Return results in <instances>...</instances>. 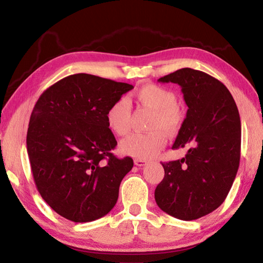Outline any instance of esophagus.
Returning <instances> with one entry per match:
<instances>
[{
    "instance_id": "1",
    "label": "esophagus",
    "mask_w": 263,
    "mask_h": 263,
    "mask_svg": "<svg viewBox=\"0 0 263 263\" xmlns=\"http://www.w3.org/2000/svg\"><path fill=\"white\" fill-rule=\"evenodd\" d=\"M147 163V161L146 160H142V159H135V164L138 167H142L145 166V164Z\"/></svg>"
}]
</instances>
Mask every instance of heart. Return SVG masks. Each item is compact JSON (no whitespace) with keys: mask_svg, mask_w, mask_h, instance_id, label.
<instances>
[{"mask_svg":"<svg viewBox=\"0 0 263 263\" xmlns=\"http://www.w3.org/2000/svg\"><path fill=\"white\" fill-rule=\"evenodd\" d=\"M137 101L141 105L154 111L149 133H132L121 142L125 154L137 159H151L161 151L167 142V136L179 131L182 123L181 110L177 105L174 91L157 84H145L136 92ZM131 103L126 97L116 100L106 111V123L117 136H125L131 126Z\"/></svg>","mask_w":263,"mask_h":263,"instance_id":"b5f03b06","label":"heart"}]
</instances>
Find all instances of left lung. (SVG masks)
I'll return each mask as SVG.
<instances>
[{"instance_id": "left-lung-1", "label": "left lung", "mask_w": 263, "mask_h": 263, "mask_svg": "<svg viewBox=\"0 0 263 263\" xmlns=\"http://www.w3.org/2000/svg\"><path fill=\"white\" fill-rule=\"evenodd\" d=\"M158 81L179 84L188 111L173 145L186 154L162 163L155 202L177 219L195 220L215 211L233 184L241 146L239 111L229 89L201 70L182 68Z\"/></svg>"}]
</instances>
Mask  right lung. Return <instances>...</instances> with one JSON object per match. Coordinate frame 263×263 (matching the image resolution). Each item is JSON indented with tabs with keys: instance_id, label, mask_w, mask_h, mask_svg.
<instances>
[{
	"instance_id": "add662e5",
	"label": "right lung",
	"mask_w": 263,
	"mask_h": 263,
	"mask_svg": "<svg viewBox=\"0 0 263 263\" xmlns=\"http://www.w3.org/2000/svg\"><path fill=\"white\" fill-rule=\"evenodd\" d=\"M131 89L132 84L80 73L53 84L35 103L26 135L34 183L66 219L96 220L117 203L133 160L111 153L117 141L106 111Z\"/></svg>"
}]
</instances>
